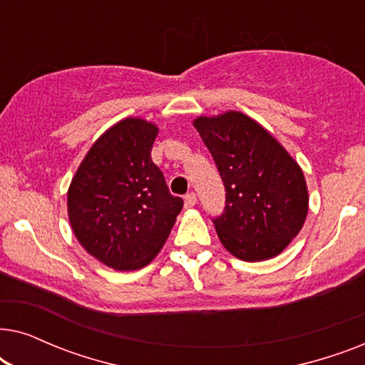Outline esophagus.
I'll return each instance as SVG.
<instances>
[{
	"label": "esophagus",
	"mask_w": 365,
	"mask_h": 365,
	"mask_svg": "<svg viewBox=\"0 0 365 365\" xmlns=\"http://www.w3.org/2000/svg\"><path fill=\"white\" fill-rule=\"evenodd\" d=\"M196 202H197V197H196V194L194 192H189L186 197H184V207H194L196 206Z\"/></svg>",
	"instance_id": "esophagus-1"
}]
</instances>
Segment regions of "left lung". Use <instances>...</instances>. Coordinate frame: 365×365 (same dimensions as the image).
<instances>
[{
	"mask_svg": "<svg viewBox=\"0 0 365 365\" xmlns=\"http://www.w3.org/2000/svg\"><path fill=\"white\" fill-rule=\"evenodd\" d=\"M226 187V207L214 226L222 246L246 262L272 259L306 222L304 173L286 148L239 111L192 121Z\"/></svg>",
	"mask_w": 365,
	"mask_h": 365,
	"instance_id": "obj_1",
	"label": "left lung"
}]
</instances>
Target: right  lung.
I'll return each instance as SVG.
<instances>
[{
	"label": "right lung",
	"instance_id": "right-lung-1",
	"mask_svg": "<svg viewBox=\"0 0 365 365\" xmlns=\"http://www.w3.org/2000/svg\"><path fill=\"white\" fill-rule=\"evenodd\" d=\"M159 129L126 118L99 136L68 189V217L84 251L116 271L148 266L169 237L182 199L151 159Z\"/></svg>",
	"mask_w": 365,
	"mask_h": 365
}]
</instances>
